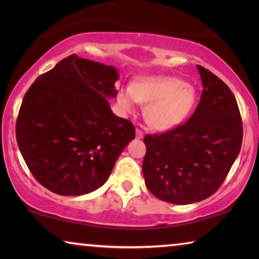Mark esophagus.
<instances>
[{"label":"esophagus","mask_w":259,"mask_h":259,"mask_svg":"<svg viewBox=\"0 0 259 259\" xmlns=\"http://www.w3.org/2000/svg\"><path fill=\"white\" fill-rule=\"evenodd\" d=\"M144 137V134H143V131L140 130V129H136V138H138V139H142Z\"/></svg>","instance_id":"esophagus-1"}]
</instances>
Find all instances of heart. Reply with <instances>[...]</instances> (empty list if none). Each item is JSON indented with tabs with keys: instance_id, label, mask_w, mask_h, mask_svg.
<instances>
[{
	"instance_id": "1",
	"label": "heart",
	"mask_w": 259,
	"mask_h": 259,
	"mask_svg": "<svg viewBox=\"0 0 259 259\" xmlns=\"http://www.w3.org/2000/svg\"><path fill=\"white\" fill-rule=\"evenodd\" d=\"M194 88L181 78L150 76L136 81L131 89L117 94V105L125 114H134L138 103L148 104L146 120L157 130H169L182 123L195 104Z\"/></svg>"
}]
</instances>
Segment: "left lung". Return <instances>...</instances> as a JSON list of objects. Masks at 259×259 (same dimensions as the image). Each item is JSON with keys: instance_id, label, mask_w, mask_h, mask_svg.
Wrapping results in <instances>:
<instances>
[{"instance_id": "left-lung-1", "label": "left lung", "mask_w": 259, "mask_h": 259, "mask_svg": "<svg viewBox=\"0 0 259 259\" xmlns=\"http://www.w3.org/2000/svg\"><path fill=\"white\" fill-rule=\"evenodd\" d=\"M203 90L186 123L160 135H146L143 174L157 199L190 204L216 192L238 157L242 121L238 103L221 78L196 65Z\"/></svg>"}]
</instances>
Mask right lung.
<instances>
[{"instance_id":"obj_1","label":"right lung","mask_w":259,"mask_h":259,"mask_svg":"<svg viewBox=\"0 0 259 259\" xmlns=\"http://www.w3.org/2000/svg\"><path fill=\"white\" fill-rule=\"evenodd\" d=\"M117 78L113 66L71 55L29 87L17 117V143L29 171L49 191H96L135 138L134 124L109 106Z\"/></svg>"}]
</instances>
